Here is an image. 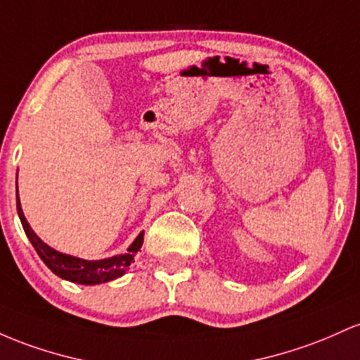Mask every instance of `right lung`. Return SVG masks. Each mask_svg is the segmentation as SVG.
<instances>
[{
	"label": "right lung",
	"instance_id": "1",
	"mask_svg": "<svg viewBox=\"0 0 360 360\" xmlns=\"http://www.w3.org/2000/svg\"><path fill=\"white\" fill-rule=\"evenodd\" d=\"M17 211L22 221L25 234L30 240V243L34 245L35 252L39 253V257L42 258L44 264L49 267L56 276L60 278H66V281L76 282V284H84V285H93V284H102V282L114 281V278L124 276L131 262H134V255L137 250L143 245V233H139V236L136 238L134 243L129 246V252L124 255H117L112 258H103V260H83V258H76L71 255H64V253L56 252L51 246H47L42 240L32 231V228L28 226L25 216H23L22 205L18 200V188H17Z\"/></svg>",
	"mask_w": 360,
	"mask_h": 360
}]
</instances>
